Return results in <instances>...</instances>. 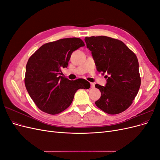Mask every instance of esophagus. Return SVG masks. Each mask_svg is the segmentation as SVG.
I'll use <instances>...</instances> for the list:
<instances>
[{"label":"esophagus","mask_w":160,"mask_h":160,"mask_svg":"<svg viewBox=\"0 0 160 160\" xmlns=\"http://www.w3.org/2000/svg\"><path fill=\"white\" fill-rule=\"evenodd\" d=\"M95 88V85L93 83H91V88Z\"/></svg>","instance_id":"obj_1"}]
</instances>
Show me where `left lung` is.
I'll list each match as a JSON object with an SVG mask.
<instances>
[{
    "label": "left lung",
    "instance_id": "8db88e82",
    "mask_svg": "<svg viewBox=\"0 0 160 160\" xmlns=\"http://www.w3.org/2000/svg\"><path fill=\"white\" fill-rule=\"evenodd\" d=\"M85 41L94 58L97 70L108 74L105 75V87L95 85L101 93L95 105L108 114L123 112L132 104L141 85L136 55L116 38L93 36L85 37Z\"/></svg>",
    "mask_w": 160,
    "mask_h": 160
}]
</instances>
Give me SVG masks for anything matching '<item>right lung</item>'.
<instances>
[{
	"instance_id": "add662e5",
	"label": "right lung",
	"mask_w": 160,
	"mask_h": 160,
	"mask_svg": "<svg viewBox=\"0 0 160 160\" xmlns=\"http://www.w3.org/2000/svg\"><path fill=\"white\" fill-rule=\"evenodd\" d=\"M85 46L79 38H66L45 43L30 57L25 84L37 107L48 114L61 113L69 107L79 89H89L88 81H70L61 76L72 52Z\"/></svg>"
}]
</instances>
